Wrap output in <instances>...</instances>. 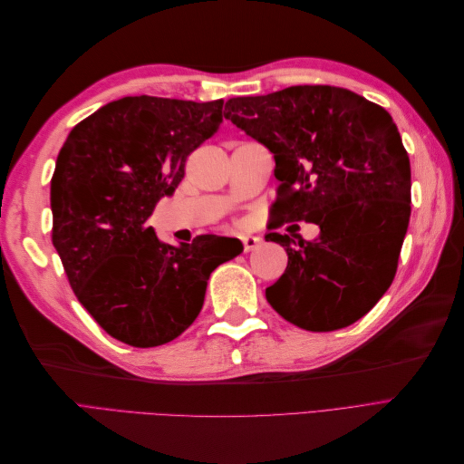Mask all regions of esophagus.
<instances>
[{
    "label": "esophagus",
    "instance_id": "34e87169",
    "mask_svg": "<svg viewBox=\"0 0 464 464\" xmlns=\"http://www.w3.org/2000/svg\"><path fill=\"white\" fill-rule=\"evenodd\" d=\"M242 242H244V249H246V251H251V249L257 247V246L261 244V237H259V236H254V234H247V236L242 237Z\"/></svg>",
    "mask_w": 464,
    "mask_h": 464
}]
</instances>
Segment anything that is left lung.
<instances>
[{
    "label": "left lung",
    "instance_id": "left-lung-1",
    "mask_svg": "<svg viewBox=\"0 0 464 464\" xmlns=\"http://www.w3.org/2000/svg\"><path fill=\"white\" fill-rule=\"evenodd\" d=\"M224 118L275 154L280 186L269 228L305 220L321 230L314 242L265 236L288 254L266 302L305 331L353 325L395 278L411 220V160L395 121L329 85L230 98Z\"/></svg>",
    "mask_w": 464,
    "mask_h": 464
}]
</instances>
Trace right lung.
I'll list each match as a JSON object with an SVG mask.
<instances>
[{
    "instance_id": "add662e5",
    "label": "right lung",
    "mask_w": 464,
    "mask_h": 464,
    "mask_svg": "<svg viewBox=\"0 0 464 464\" xmlns=\"http://www.w3.org/2000/svg\"><path fill=\"white\" fill-rule=\"evenodd\" d=\"M222 101L125 96L67 135L52 176V242L77 300L110 336L152 348L199 315L207 280L240 247L230 237L160 242L149 218L222 123Z\"/></svg>"
}]
</instances>
